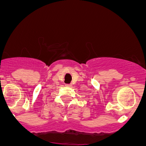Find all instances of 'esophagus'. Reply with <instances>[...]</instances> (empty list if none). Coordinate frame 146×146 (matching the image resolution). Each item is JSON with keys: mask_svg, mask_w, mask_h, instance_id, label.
Returning <instances> with one entry per match:
<instances>
[{"mask_svg": "<svg viewBox=\"0 0 146 146\" xmlns=\"http://www.w3.org/2000/svg\"><path fill=\"white\" fill-rule=\"evenodd\" d=\"M71 84H66V86H67V87H70L71 86Z\"/></svg>", "mask_w": 146, "mask_h": 146, "instance_id": "1", "label": "esophagus"}]
</instances>
